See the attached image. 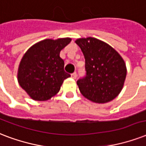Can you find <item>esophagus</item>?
I'll return each mask as SVG.
<instances>
[{"instance_id": "1", "label": "esophagus", "mask_w": 146, "mask_h": 146, "mask_svg": "<svg viewBox=\"0 0 146 146\" xmlns=\"http://www.w3.org/2000/svg\"><path fill=\"white\" fill-rule=\"evenodd\" d=\"M71 75H72V78L75 79V78H76V77H77V72H74V73H72Z\"/></svg>"}]
</instances>
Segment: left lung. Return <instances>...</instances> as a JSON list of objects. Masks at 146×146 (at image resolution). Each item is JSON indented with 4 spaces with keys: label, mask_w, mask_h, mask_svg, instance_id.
<instances>
[{
    "label": "left lung",
    "mask_w": 146,
    "mask_h": 146,
    "mask_svg": "<svg viewBox=\"0 0 146 146\" xmlns=\"http://www.w3.org/2000/svg\"><path fill=\"white\" fill-rule=\"evenodd\" d=\"M85 59V76L77 84L87 99L104 104L121 91L126 76V64L113 48L95 38L77 39Z\"/></svg>",
    "instance_id": "8db88e82"
}]
</instances>
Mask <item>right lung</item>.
I'll use <instances>...</instances> for the list:
<instances>
[{
  "instance_id": "right-lung-1",
  "label": "right lung",
  "mask_w": 146,
  "mask_h": 146,
  "mask_svg": "<svg viewBox=\"0 0 146 146\" xmlns=\"http://www.w3.org/2000/svg\"><path fill=\"white\" fill-rule=\"evenodd\" d=\"M72 39H44L30 47L23 55L18 69V82L30 98L43 101L59 91L65 79V62L59 54Z\"/></svg>"
}]
</instances>
